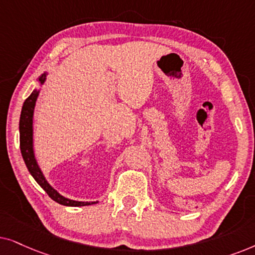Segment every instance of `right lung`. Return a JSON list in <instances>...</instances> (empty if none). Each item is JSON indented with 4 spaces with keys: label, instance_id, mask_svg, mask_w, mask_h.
I'll use <instances>...</instances> for the list:
<instances>
[{
    "label": "right lung",
    "instance_id": "add662e5",
    "mask_svg": "<svg viewBox=\"0 0 255 255\" xmlns=\"http://www.w3.org/2000/svg\"><path fill=\"white\" fill-rule=\"evenodd\" d=\"M49 72L42 73L39 76L38 81L39 87L35 88L32 93L28 97V99L24 101L21 112V118H19V148H21L22 157L24 159V163L28 168V170L35 181L42 186L47 195L50 196L51 199L57 202L58 204L65 205V206H87L97 204V202H81V201H74V199H70L64 197L63 195L57 191L52 185L47 182V179L44 176V172L40 169L38 162H37L35 149H33V113H35L36 101L38 98V94L40 92V88L45 83L46 76Z\"/></svg>",
    "mask_w": 255,
    "mask_h": 255
}]
</instances>
